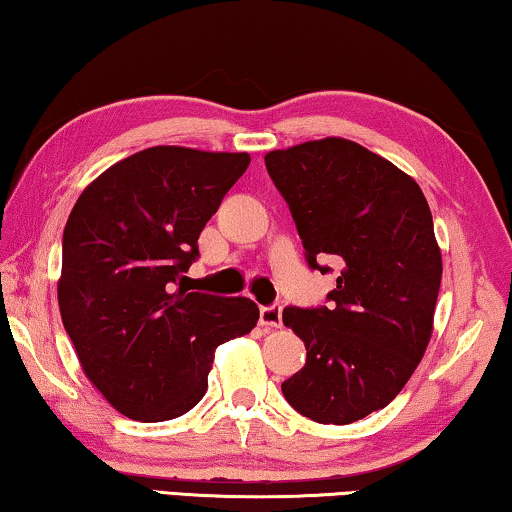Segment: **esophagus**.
Returning <instances> with one entry per match:
<instances>
[{"instance_id":"1","label":"esophagus","mask_w":512,"mask_h":512,"mask_svg":"<svg viewBox=\"0 0 512 512\" xmlns=\"http://www.w3.org/2000/svg\"><path fill=\"white\" fill-rule=\"evenodd\" d=\"M261 325L263 327H281V306L272 304V306H263L261 309Z\"/></svg>"}]
</instances>
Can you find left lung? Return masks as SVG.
Returning a JSON list of instances; mask_svg holds the SVG:
<instances>
[{
  "mask_svg": "<svg viewBox=\"0 0 512 512\" xmlns=\"http://www.w3.org/2000/svg\"><path fill=\"white\" fill-rule=\"evenodd\" d=\"M265 167L309 265L341 267L329 306L283 309L306 364L281 391L311 421L345 426L387 407L426 355L442 283L428 201L412 176L343 137L270 151Z\"/></svg>",
  "mask_w": 512,
  "mask_h": 512,
  "instance_id": "8db88e82",
  "label": "left lung"
}]
</instances>
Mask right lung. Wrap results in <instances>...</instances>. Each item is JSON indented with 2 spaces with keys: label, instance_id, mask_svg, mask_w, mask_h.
<instances>
[{
  "label": "right lung",
  "instance_id": "add662e5",
  "mask_svg": "<svg viewBox=\"0 0 512 512\" xmlns=\"http://www.w3.org/2000/svg\"><path fill=\"white\" fill-rule=\"evenodd\" d=\"M249 162V153L153 146L102 171L70 210L61 320L84 375L128 419L190 412L208 389L217 345L256 327L249 297L187 293L178 283Z\"/></svg>",
  "mask_w": 512,
  "mask_h": 512
}]
</instances>
